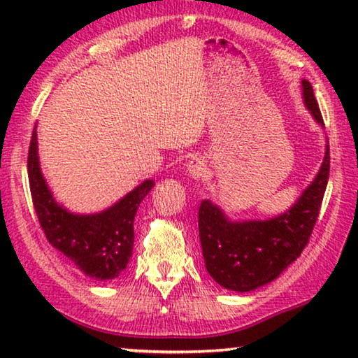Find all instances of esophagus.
<instances>
[{
    "instance_id": "obj_1",
    "label": "esophagus",
    "mask_w": 358,
    "mask_h": 358,
    "mask_svg": "<svg viewBox=\"0 0 358 358\" xmlns=\"http://www.w3.org/2000/svg\"><path fill=\"white\" fill-rule=\"evenodd\" d=\"M187 173L189 176H192L194 179H203L205 174H207V164H205L203 159L194 158L187 164Z\"/></svg>"
}]
</instances>
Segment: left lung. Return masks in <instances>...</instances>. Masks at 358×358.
I'll return each mask as SVG.
<instances>
[{
	"instance_id": "obj_1",
	"label": "left lung",
	"mask_w": 358,
	"mask_h": 358,
	"mask_svg": "<svg viewBox=\"0 0 358 358\" xmlns=\"http://www.w3.org/2000/svg\"><path fill=\"white\" fill-rule=\"evenodd\" d=\"M303 99L317 124L324 125L310 81ZM329 145L320 173L288 212L271 220L229 222L210 200L199 208V234L205 267L213 280L234 292H251L277 278L310 241L329 179Z\"/></svg>"
}]
</instances>
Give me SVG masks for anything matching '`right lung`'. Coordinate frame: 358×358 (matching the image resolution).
<instances>
[{"label":"right lung","mask_w":358,"mask_h":358,"mask_svg":"<svg viewBox=\"0 0 358 358\" xmlns=\"http://www.w3.org/2000/svg\"><path fill=\"white\" fill-rule=\"evenodd\" d=\"M27 174L34 208L48 243L87 277L96 280L119 277L134 251L135 213L141 200L153 189V180H145L101 213H70L55 202L41 173L36 127L29 146Z\"/></svg>","instance_id":"right-lung-1"}]
</instances>
